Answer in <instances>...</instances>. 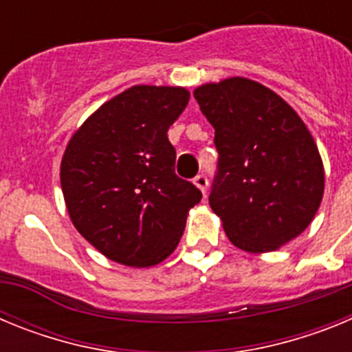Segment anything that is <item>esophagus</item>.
I'll return each instance as SVG.
<instances>
[{
	"instance_id": "esophagus-1",
	"label": "esophagus",
	"mask_w": 352,
	"mask_h": 352,
	"mask_svg": "<svg viewBox=\"0 0 352 352\" xmlns=\"http://www.w3.org/2000/svg\"><path fill=\"white\" fill-rule=\"evenodd\" d=\"M194 183H195V185H197L199 190L203 192V194H206V190H208V178H206V176H204V174H197V176H195V178H194Z\"/></svg>"
}]
</instances>
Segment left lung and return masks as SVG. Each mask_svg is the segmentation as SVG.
<instances>
[{
    "instance_id": "8db88e82",
    "label": "left lung",
    "mask_w": 352,
    "mask_h": 352,
    "mask_svg": "<svg viewBox=\"0 0 352 352\" xmlns=\"http://www.w3.org/2000/svg\"><path fill=\"white\" fill-rule=\"evenodd\" d=\"M194 96L214 129L210 206L231 243L261 254L300 236L322 201L324 169L296 111L245 77L203 84Z\"/></svg>"
}]
</instances>
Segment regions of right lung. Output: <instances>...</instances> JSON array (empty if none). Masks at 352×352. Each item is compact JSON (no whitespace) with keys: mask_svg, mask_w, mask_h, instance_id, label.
<instances>
[{"mask_svg":"<svg viewBox=\"0 0 352 352\" xmlns=\"http://www.w3.org/2000/svg\"><path fill=\"white\" fill-rule=\"evenodd\" d=\"M190 93L132 86L98 107L72 135L61 190L77 231L107 259L148 268L169 257L188 210L203 194L176 176L167 130Z\"/></svg>","mask_w":352,"mask_h":352,"instance_id":"obj_1","label":"right lung"}]
</instances>
